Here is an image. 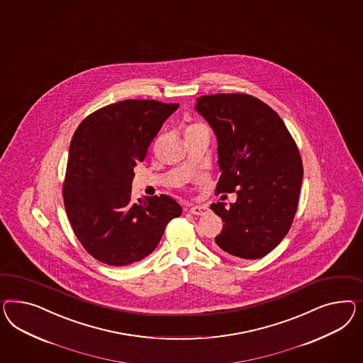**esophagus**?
Masks as SVG:
<instances>
[{"mask_svg":"<svg viewBox=\"0 0 363 363\" xmlns=\"http://www.w3.org/2000/svg\"><path fill=\"white\" fill-rule=\"evenodd\" d=\"M208 211H209V208L207 206H194V207L189 208V212L196 216H204L206 213H208Z\"/></svg>","mask_w":363,"mask_h":363,"instance_id":"34e87169","label":"esophagus"}]
</instances>
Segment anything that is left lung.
Listing matches in <instances>:
<instances>
[{
    "mask_svg": "<svg viewBox=\"0 0 363 363\" xmlns=\"http://www.w3.org/2000/svg\"><path fill=\"white\" fill-rule=\"evenodd\" d=\"M195 110L218 139L216 191L238 195L230 208L211 204L224 221L218 250L261 259L286 236L296 215L303 177L298 148L279 114L255 96L204 95Z\"/></svg>",
    "mask_w": 363,
    "mask_h": 363,
    "instance_id": "1",
    "label": "left lung"
}]
</instances>
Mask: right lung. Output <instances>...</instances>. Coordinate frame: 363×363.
Returning a JSON list of instances; mask_svg holds the SVG:
<instances>
[{
	"label": "right lung",
	"instance_id": "obj_1",
	"mask_svg": "<svg viewBox=\"0 0 363 363\" xmlns=\"http://www.w3.org/2000/svg\"><path fill=\"white\" fill-rule=\"evenodd\" d=\"M179 104L128 99L89 115L69 148L63 200L94 259L123 267L147 257L182 207L167 195L131 200L134 168Z\"/></svg>",
	"mask_w": 363,
	"mask_h": 363
}]
</instances>
